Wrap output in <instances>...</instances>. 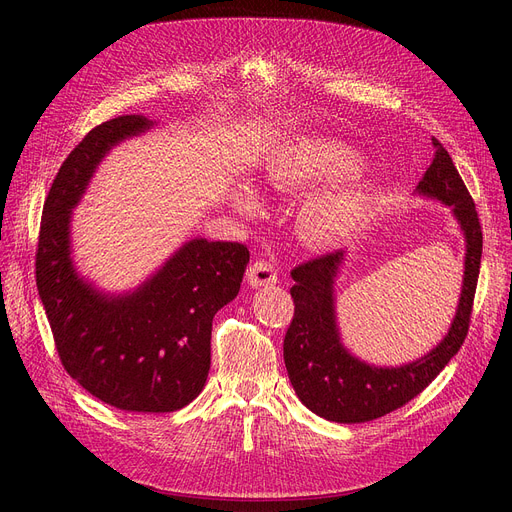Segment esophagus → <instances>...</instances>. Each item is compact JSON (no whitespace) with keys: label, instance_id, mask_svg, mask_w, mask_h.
Wrapping results in <instances>:
<instances>
[{"label":"esophagus","instance_id":"obj_1","mask_svg":"<svg viewBox=\"0 0 512 512\" xmlns=\"http://www.w3.org/2000/svg\"><path fill=\"white\" fill-rule=\"evenodd\" d=\"M247 278H249V284L253 288H261V286H267V284H276L278 282V272H276V267L270 261H261L259 259V261L249 265Z\"/></svg>","mask_w":512,"mask_h":512}]
</instances>
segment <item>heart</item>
I'll return each mask as SVG.
<instances>
[{"mask_svg": "<svg viewBox=\"0 0 512 512\" xmlns=\"http://www.w3.org/2000/svg\"><path fill=\"white\" fill-rule=\"evenodd\" d=\"M357 153L344 145L324 139H297L274 155L263 170V182L280 191H305L317 182L334 180L309 195L297 213L301 236L313 247H334L351 238L365 222L369 211L367 186L357 176L340 175L357 168ZM238 211L255 213L259 197L242 186L234 195Z\"/></svg>", "mask_w": 512, "mask_h": 512, "instance_id": "1", "label": "heart"}]
</instances>
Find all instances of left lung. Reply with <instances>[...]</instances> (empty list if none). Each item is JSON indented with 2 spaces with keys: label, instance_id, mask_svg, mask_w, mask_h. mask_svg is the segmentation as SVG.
<instances>
[{
  "label": "left lung",
  "instance_id": "left-lung-1",
  "mask_svg": "<svg viewBox=\"0 0 512 512\" xmlns=\"http://www.w3.org/2000/svg\"><path fill=\"white\" fill-rule=\"evenodd\" d=\"M436 155L417 184V195L452 207L465 236L463 288L448 334L417 361L380 367L355 357L340 340L336 321V276L346 251L307 261L290 272L294 317L284 338V363L303 405L336 423H365L407 405L459 353L469 332V317L481 263V226L475 203L448 151L432 139Z\"/></svg>",
  "mask_w": 512,
  "mask_h": 512
}]
</instances>
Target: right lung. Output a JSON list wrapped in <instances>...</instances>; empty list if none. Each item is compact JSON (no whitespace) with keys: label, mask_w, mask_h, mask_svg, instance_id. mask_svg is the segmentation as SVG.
I'll return each instance as SVG.
<instances>
[{"label":"right lung","mask_w":512,"mask_h":512,"mask_svg":"<svg viewBox=\"0 0 512 512\" xmlns=\"http://www.w3.org/2000/svg\"><path fill=\"white\" fill-rule=\"evenodd\" d=\"M145 116L95 126L66 157L43 205L37 288L64 369L80 386L128 413H172L193 402L211 365V321L236 299L249 249L193 238L128 292H103L78 274L72 209L101 159L149 130Z\"/></svg>","instance_id":"obj_1"}]
</instances>
